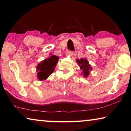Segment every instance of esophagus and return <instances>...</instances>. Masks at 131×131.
Returning a JSON list of instances; mask_svg holds the SVG:
<instances>
[{
	"label": "esophagus",
	"mask_w": 131,
	"mask_h": 131,
	"mask_svg": "<svg viewBox=\"0 0 131 131\" xmlns=\"http://www.w3.org/2000/svg\"><path fill=\"white\" fill-rule=\"evenodd\" d=\"M66 54L67 55V56H72V55L73 54V51H70V50H67L66 51Z\"/></svg>",
	"instance_id": "esophagus-1"
}]
</instances>
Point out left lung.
I'll use <instances>...</instances> for the list:
<instances>
[{"mask_svg": "<svg viewBox=\"0 0 131 131\" xmlns=\"http://www.w3.org/2000/svg\"><path fill=\"white\" fill-rule=\"evenodd\" d=\"M77 62L79 64L80 69L83 70V76L84 77H88L90 71L92 70V68L90 67V65L89 64V62L86 59H83L81 58L80 60H77Z\"/></svg>", "mask_w": 131, "mask_h": 131, "instance_id": "obj_1", "label": "left lung"}]
</instances>
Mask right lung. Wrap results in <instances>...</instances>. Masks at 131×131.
I'll use <instances>...</instances> for the list:
<instances>
[{
  "label": "right lung",
  "instance_id": "right-lung-1",
  "mask_svg": "<svg viewBox=\"0 0 131 131\" xmlns=\"http://www.w3.org/2000/svg\"><path fill=\"white\" fill-rule=\"evenodd\" d=\"M57 56H50L47 59L41 61L37 66V70L38 73L37 74L38 79L40 81H42L48 78L49 75L54 72L56 64L58 61Z\"/></svg>",
  "mask_w": 131,
  "mask_h": 131
}]
</instances>
